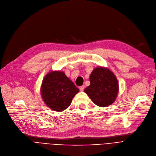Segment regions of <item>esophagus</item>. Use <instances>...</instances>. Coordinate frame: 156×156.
<instances>
[{
    "label": "esophagus",
    "instance_id": "obj_1",
    "mask_svg": "<svg viewBox=\"0 0 156 156\" xmlns=\"http://www.w3.org/2000/svg\"><path fill=\"white\" fill-rule=\"evenodd\" d=\"M84 87H85V85H82L81 87H80V91H83V90H84Z\"/></svg>",
    "mask_w": 156,
    "mask_h": 156
}]
</instances>
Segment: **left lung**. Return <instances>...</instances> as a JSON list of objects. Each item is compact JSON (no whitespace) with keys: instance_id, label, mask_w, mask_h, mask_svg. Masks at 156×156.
Listing matches in <instances>:
<instances>
[{"instance_id":"obj_1","label":"left lung","mask_w":156,"mask_h":156,"mask_svg":"<svg viewBox=\"0 0 156 156\" xmlns=\"http://www.w3.org/2000/svg\"><path fill=\"white\" fill-rule=\"evenodd\" d=\"M90 84L84 90L94 104L101 107H106L116 100L119 85L114 74L108 68L98 67L91 73Z\"/></svg>"}]
</instances>
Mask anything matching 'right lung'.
<instances>
[{
	"label": "right lung",
	"mask_w": 156,
	"mask_h": 156,
	"mask_svg": "<svg viewBox=\"0 0 156 156\" xmlns=\"http://www.w3.org/2000/svg\"><path fill=\"white\" fill-rule=\"evenodd\" d=\"M40 92L46 105L62 112L70 106L79 89L63 71H52L43 79Z\"/></svg>",
	"instance_id": "right-lung-1"
}]
</instances>
